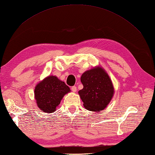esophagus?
<instances>
[{
  "mask_svg": "<svg viewBox=\"0 0 155 155\" xmlns=\"http://www.w3.org/2000/svg\"><path fill=\"white\" fill-rule=\"evenodd\" d=\"M71 91H72L73 92H76V91H77V87L75 86H72L71 87Z\"/></svg>",
  "mask_w": 155,
  "mask_h": 155,
  "instance_id": "34e87169",
  "label": "esophagus"
}]
</instances>
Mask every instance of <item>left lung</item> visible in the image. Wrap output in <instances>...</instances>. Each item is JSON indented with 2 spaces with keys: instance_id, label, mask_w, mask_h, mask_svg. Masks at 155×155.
<instances>
[{
  "instance_id": "obj_1",
  "label": "left lung",
  "mask_w": 155,
  "mask_h": 155,
  "mask_svg": "<svg viewBox=\"0 0 155 155\" xmlns=\"http://www.w3.org/2000/svg\"><path fill=\"white\" fill-rule=\"evenodd\" d=\"M84 88L79 91L84 107L91 111L99 112L107 107L114 95V88L108 75L100 67L82 74Z\"/></svg>"
}]
</instances>
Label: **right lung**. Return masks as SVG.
<instances>
[{
    "label": "right lung",
    "mask_w": 155,
    "mask_h": 155,
    "mask_svg": "<svg viewBox=\"0 0 155 155\" xmlns=\"http://www.w3.org/2000/svg\"><path fill=\"white\" fill-rule=\"evenodd\" d=\"M70 91L64 82L55 76H48L35 87V97L37 106L44 112H53L62 97Z\"/></svg>",
    "instance_id": "1"
}]
</instances>
